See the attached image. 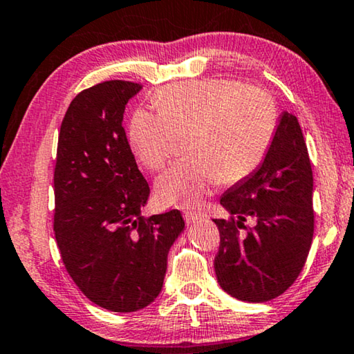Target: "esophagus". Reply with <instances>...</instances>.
Instances as JSON below:
<instances>
[{
	"mask_svg": "<svg viewBox=\"0 0 354 354\" xmlns=\"http://www.w3.org/2000/svg\"><path fill=\"white\" fill-rule=\"evenodd\" d=\"M183 217H185L187 223H196L203 218V215H199L196 212H192V211H187L185 214H183Z\"/></svg>",
	"mask_w": 354,
	"mask_h": 354,
	"instance_id": "obj_1",
	"label": "esophagus"
}]
</instances>
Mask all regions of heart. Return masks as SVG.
Listing matches in <instances>:
<instances>
[{
    "label": "heart",
    "mask_w": 354,
    "mask_h": 354,
    "mask_svg": "<svg viewBox=\"0 0 354 354\" xmlns=\"http://www.w3.org/2000/svg\"><path fill=\"white\" fill-rule=\"evenodd\" d=\"M158 113L137 110L129 142L150 171L165 167L187 139L189 160L156 178L165 206L199 207L212 189L248 178L262 165L273 142L278 113L268 92L227 78L167 86L153 97Z\"/></svg>",
    "instance_id": "b5f03b06"
}]
</instances>
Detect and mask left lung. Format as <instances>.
<instances>
[{
  "label": "left lung",
  "instance_id": "left-lung-1",
  "mask_svg": "<svg viewBox=\"0 0 354 354\" xmlns=\"http://www.w3.org/2000/svg\"><path fill=\"white\" fill-rule=\"evenodd\" d=\"M220 204L215 274L227 294L260 304L288 290L308 257L315 230L313 172L297 118L283 111L262 165L230 187ZM256 223L248 229L243 222Z\"/></svg>",
  "mask_w": 354,
  "mask_h": 354
}]
</instances>
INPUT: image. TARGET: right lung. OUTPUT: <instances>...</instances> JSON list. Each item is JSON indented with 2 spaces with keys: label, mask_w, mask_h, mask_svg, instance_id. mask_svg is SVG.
Listing matches in <instances>:
<instances>
[{
  "label": "right lung",
  "mask_w": 354,
  "mask_h": 354,
  "mask_svg": "<svg viewBox=\"0 0 354 354\" xmlns=\"http://www.w3.org/2000/svg\"><path fill=\"white\" fill-rule=\"evenodd\" d=\"M142 84L105 81L71 100L59 132L54 233L66 271L102 308L131 313L160 295L185 230L177 209L145 218L150 187L122 127Z\"/></svg>",
  "instance_id": "add662e5"
}]
</instances>
